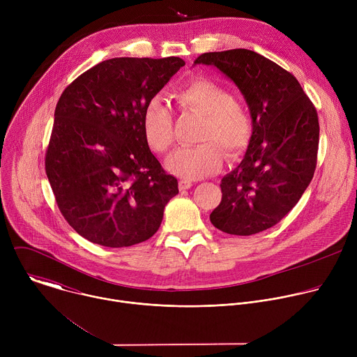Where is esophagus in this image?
<instances>
[{
  "label": "esophagus",
  "instance_id": "esophagus-1",
  "mask_svg": "<svg viewBox=\"0 0 357 357\" xmlns=\"http://www.w3.org/2000/svg\"><path fill=\"white\" fill-rule=\"evenodd\" d=\"M192 186H193L192 181H188V179H181V181H179V189H181V190L189 189V188H192Z\"/></svg>",
  "mask_w": 357,
  "mask_h": 357
}]
</instances>
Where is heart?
<instances>
[{
    "label": "heart",
    "instance_id": "b5f03b06",
    "mask_svg": "<svg viewBox=\"0 0 357 357\" xmlns=\"http://www.w3.org/2000/svg\"><path fill=\"white\" fill-rule=\"evenodd\" d=\"M186 112L203 117L196 139L200 144L176 149L167 160V168L176 176L199 179L218 172L225 154L229 161L240 158L248 146L252 121L247 107L234 100L225 86L196 77L174 93ZM142 132L148 145L157 151H168L175 139L174 119L161 97H152L142 112Z\"/></svg>",
    "mask_w": 357,
    "mask_h": 357
}]
</instances>
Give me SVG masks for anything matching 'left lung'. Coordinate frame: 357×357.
<instances>
[{"instance_id":"left-lung-1","label":"left lung","mask_w":357,"mask_h":357,"mask_svg":"<svg viewBox=\"0 0 357 357\" xmlns=\"http://www.w3.org/2000/svg\"><path fill=\"white\" fill-rule=\"evenodd\" d=\"M195 65L218 68L241 91L252 134L243 161L223 176L212 225L251 236L277 225L314 178L319 144L318 113L289 72L248 49L200 55Z\"/></svg>"}]
</instances>
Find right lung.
<instances>
[{
	"mask_svg": "<svg viewBox=\"0 0 357 357\" xmlns=\"http://www.w3.org/2000/svg\"><path fill=\"white\" fill-rule=\"evenodd\" d=\"M183 65L175 56L114 58L62 93L45 169L63 218L89 241L130 247L160 229L178 181L151 152L142 112Z\"/></svg>",
	"mask_w": 357,
	"mask_h": 357,
	"instance_id": "right-lung-1",
	"label": "right lung"
}]
</instances>
